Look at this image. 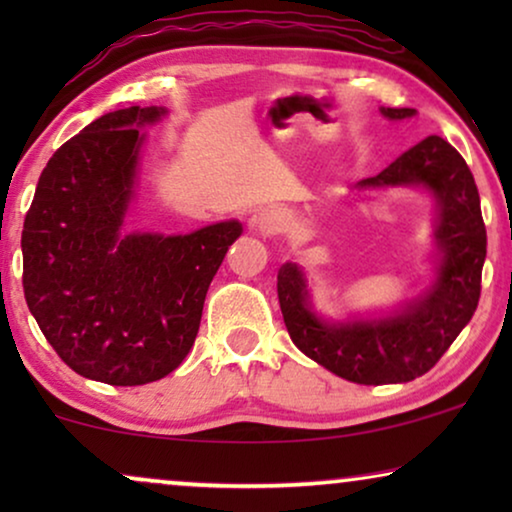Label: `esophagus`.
I'll return each mask as SVG.
<instances>
[{"label": "esophagus", "mask_w": 512, "mask_h": 512, "mask_svg": "<svg viewBox=\"0 0 512 512\" xmlns=\"http://www.w3.org/2000/svg\"><path fill=\"white\" fill-rule=\"evenodd\" d=\"M289 223L291 219L284 209L270 207V209H263L261 214H256L254 219H251V228H254L256 233H261L263 237H275L279 233H284V230L289 228Z\"/></svg>", "instance_id": "34e87169"}]
</instances>
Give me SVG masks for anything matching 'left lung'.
<instances>
[{
  "instance_id": "left-lung-1",
  "label": "left lung",
  "mask_w": 512,
  "mask_h": 512,
  "mask_svg": "<svg viewBox=\"0 0 512 512\" xmlns=\"http://www.w3.org/2000/svg\"><path fill=\"white\" fill-rule=\"evenodd\" d=\"M389 121L415 109L382 107ZM354 191L424 188L436 200V261L426 291L389 312L345 321L321 317L298 263L277 272V296L293 345L319 366L356 384H398L429 373L471 321L480 300L487 233L478 186L466 160L431 135L398 156L387 170L361 179Z\"/></svg>"
}]
</instances>
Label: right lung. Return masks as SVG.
I'll return each mask as SVG.
<instances>
[{"mask_svg":"<svg viewBox=\"0 0 512 512\" xmlns=\"http://www.w3.org/2000/svg\"><path fill=\"white\" fill-rule=\"evenodd\" d=\"M165 107L109 111L53 153L23 226V289L62 361L88 380L137 387L191 352L209 284L242 223L188 235L123 233L144 125Z\"/></svg>","mask_w":512,"mask_h":512,"instance_id":"1","label":"right lung"}]
</instances>
